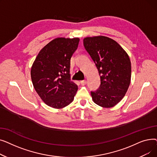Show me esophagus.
<instances>
[{"instance_id": "1", "label": "esophagus", "mask_w": 157, "mask_h": 157, "mask_svg": "<svg viewBox=\"0 0 157 157\" xmlns=\"http://www.w3.org/2000/svg\"><path fill=\"white\" fill-rule=\"evenodd\" d=\"M80 83L81 84V85L84 86V85H85L86 84V80H82V81H80Z\"/></svg>"}]
</instances>
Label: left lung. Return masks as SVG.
<instances>
[{"label":"left lung","mask_w":157,"mask_h":157,"mask_svg":"<svg viewBox=\"0 0 157 157\" xmlns=\"http://www.w3.org/2000/svg\"><path fill=\"white\" fill-rule=\"evenodd\" d=\"M83 44L101 78L99 88L91 91L92 99L103 108H111L124 97L130 85L129 56L118 43L108 37H86Z\"/></svg>","instance_id":"8db88e82"}]
</instances>
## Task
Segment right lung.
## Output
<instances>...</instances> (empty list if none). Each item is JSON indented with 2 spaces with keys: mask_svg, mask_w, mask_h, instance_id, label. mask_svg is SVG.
<instances>
[{
  "mask_svg": "<svg viewBox=\"0 0 157 157\" xmlns=\"http://www.w3.org/2000/svg\"><path fill=\"white\" fill-rule=\"evenodd\" d=\"M79 38H56L39 53L31 69L36 92L48 105L56 109L71 104L78 86L71 81V59L77 49Z\"/></svg>",
  "mask_w": 157,
  "mask_h": 157,
  "instance_id": "right-lung-1",
  "label": "right lung"
}]
</instances>
